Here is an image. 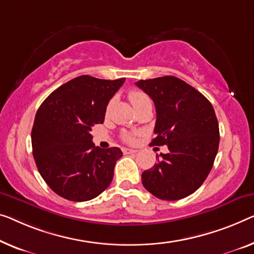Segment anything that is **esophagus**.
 I'll list each match as a JSON object with an SVG mask.
<instances>
[{"mask_svg": "<svg viewBox=\"0 0 254 254\" xmlns=\"http://www.w3.org/2000/svg\"><path fill=\"white\" fill-rule=\"evenodd\" d=\"M122 151H123V154H133V153H137V150L130 149V148H126V147H123Z\"/></svg>", "mask_w": 254, "mask_h": 254, "instance_id": "34e87169", "label": "esophagus"}]
</instances>
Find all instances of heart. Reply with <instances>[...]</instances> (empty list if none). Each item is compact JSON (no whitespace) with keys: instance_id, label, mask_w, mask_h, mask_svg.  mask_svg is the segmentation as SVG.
I'll return each instance as SVG.
<instances>
[{"instance_id":"1","label":"heart","mask_w":254,"mask_h":254,"mask_svg":"<svg viewBox=\"0 0 254 254\" xmlns=\"http://www.w3.org/2000/svg\"><path fill=\"white\" fill-rule=\"evenodd\" d=\"M128 99H130L134 108H138L139 106H141L146 103H149V98L147 97L145 93L141 92V91H131V92L128 93ZM111 104L112 103H109L108 105V109L111 107ZM123 139L127 142H132L133 141V135L131 133H124Z\"/></svg>"}]
</instances>
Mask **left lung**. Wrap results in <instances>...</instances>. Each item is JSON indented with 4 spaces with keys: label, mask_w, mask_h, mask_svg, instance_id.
Listing matches in <instances>:
<instances>
[{
    "label": "left lung",
    "mask_w": 254,
    "mask_h": 254,
    "mask_svg": "<svg viewBox=\"0 0 254 254\" xmlns=\"http://www.w3.org/2000/svg\"><path fill=\"white\" fill-rule=\"evenodd\" d=\"M135 85L156 108V137L150 145L169 148L142 172L143 187L160 199L187 197L204 183L217 156L220 135L214 109L199 91L175 76L140 79Z\"/></svg>",
    "instance_id": "left-lung-1"
}]
</instances>
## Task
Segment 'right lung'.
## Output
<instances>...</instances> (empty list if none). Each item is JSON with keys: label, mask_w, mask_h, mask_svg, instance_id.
I'll use <instances>...</instances> for the list:
<instances>
[{"label": "right lung", "mask_w": 254, "mask_h": 254, "mask_svg": "<svg viewBox=\"0 0 254 254\" xmlns=\"http://www.w3.org/2000/svg\"><path fill=\"white\" fill-rule=\"evenodd\" d=\"M124 81L82 75L59 86L40 106L32 128L33 156L57 195L85 202L111 185L122 151L96 147L90 132L104 123L109 100Z\"/></svg>", "instance_id": "1"}]
</instances>
